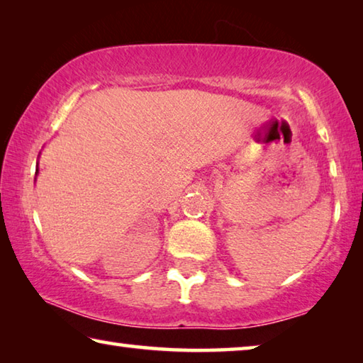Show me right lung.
<instances>
[{
    "label": "right lung",
    "instance_id": "obj_1",
    "mask_svg": "<svg viewBox=\"0 0 363 363\" xmlns=\"http://www.w3.org/2000/svg\"><path fill=\"white\" fill-rule=\"evenodd\" d=\"M36 171H38V169H36Z\"/></svg>",
    "mask_w": 363,
    "mask_h": 363
}]
</instances>
